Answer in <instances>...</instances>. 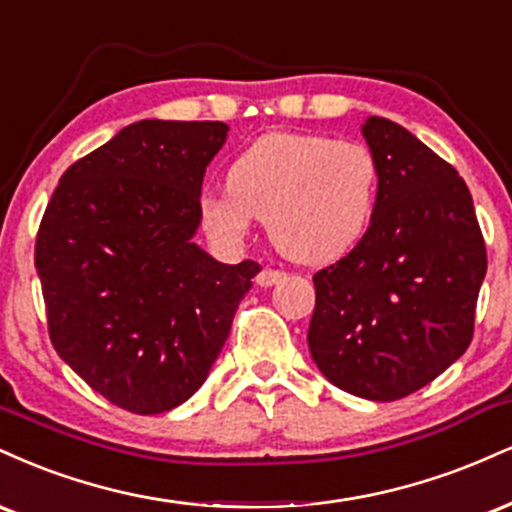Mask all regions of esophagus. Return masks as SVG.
I'll return each mask as SVG.
<instances>
[{"instance_id": "1", "label": "esophagus", "mask_w": 512, "mask_h": 512, "mask_svg": "<svg viewBox=\"0 0 512 512\" xmlns=\"http://www.w3.org/2000/svg\"><path fill=\"white\" fill-rule=\"evenodd\" d=\"M285 280V273H282V270H275V268H263L261 273L256 275V282L261 287H273V285H278V282H282Z\"/></svg>"}]
</instances>
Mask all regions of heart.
<instances>
[{"label":"heart","mask_w":512,"mask_h":512,"mask_svg":"<svg viewBox=\"0 0 512 512\" xmlns=\"http://www.w3.org/2000/svg\"><path fill=\"white\" fill-rule=\"evenodd\" d=\"M376 194L378 165L364 143L268 134L234 158L225 194L201 198V225L213 242L237 246L251 220H266L282 256L323 266L359 244Z\"/></svg>","instance_id":"1"}]
</instances>
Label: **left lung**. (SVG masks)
<instances>
[{
	"label": "left lung",
	"mask_w": 512,
	"mask_h": 512,
	"mask_svg": "<svg viewBox=\"0 0 512 512\" xmlns=\"http://www.w3.org/2000/svg\"><path fill=\"white\" fill-rule=\"evenodd\" d=\"M362 131L378 165L374 215L350 254L314 275L309 350L338 388L393 402L470 347L486 246L450 162L390 119Z\"/></svg>",
	"instance_id": "8db88e82"
}]
</instances>
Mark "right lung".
<instances>
[{"label":"right lung","mask_w":512,"mask_h":512,"mask_svg":"<svg viewBox=\"0 0 512 512\" xmlns=\"http://www.w3.org/2000/svg\"><path fill=\"white\" fill-rule=\"evenodd\" d=\"M225 138L222 122L129 124L62 174L40 220L35 268L54 350L126 412H167L203 386L261 270L191 242Z\"/></svg>","instance_id":"1"}]
</instances>
